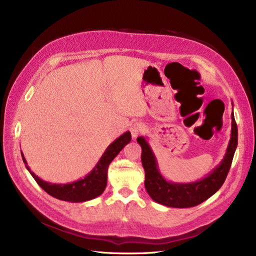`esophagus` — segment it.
I'll return each instance as SVG.
<instances>
[{
  "instance_id": "1",
  "label": "esophagus",
  "mask_w": 256,
  "mask_h": 256,
  "mask_svg": "<svg viewBox=\"0 0 256 256\" xmlns=\"http://www.w3.org/2000/svg\"><path fill=\"white\" fill-rule=\"evenodd\" d=\"M144 130H145V127L142 125V124H134V125L130 127L131 136H132V138H136V136L140 134H142Z\"/></svg>"
}]
</instances>
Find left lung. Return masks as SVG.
Returning <instances> with one entry per match:
<instances>
[{
	"mask_svg": "<svg viewBox=\"0 0 256 256\" xmlns=\"http://www.w3.org/2000/svg\"><path fill=\"white\" fill-rule=\"evenodd\" d=\"M232 130L228 148L220 164L210 173L191 182H174L161 174L158 161L148 143V138L138 136L136 142L142 148V164L145 171V189L154 202L174 208L196 206L214 196L228 176L238 143V130L232 113Z\"/></svg>",
	"mask_w": 256,
	"mask_h": 256,
	"instance_id": "8db88e82",
	"label": "left lung"
}]
</instances>
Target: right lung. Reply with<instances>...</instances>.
I'll use <instances>...</instances> for the list:
<instances>
[{
  "mask_svg": "<svg viewBox=\"0 0 256 256\" xmlns=\"http://www.w3.org/2000/svg\"><path fill=\"white\" fill-rule=\"evenodd\" d=\"M131 141L130 131H126L114 140L100 157L97 164L94 166L92 171L85 175L80 180L68 182V184H52L49 182H44L42 178L35 175L34 172L30 171L28 166V162L24 158V154H22V160L24 162L26 168L30 174L33 176L36 182L40 187L50 194L51 196L56 198L60 200H66V202L72 203H82L90 200L99 196L102 194L106 187V178H108V168H109L112 160L118 156V152Z\"/></svg>",
  "mask_w": 256,
  "mask_h": 256,
  "instance_id": "add662e5",
  "label": "right lung"
}]
</instances>
